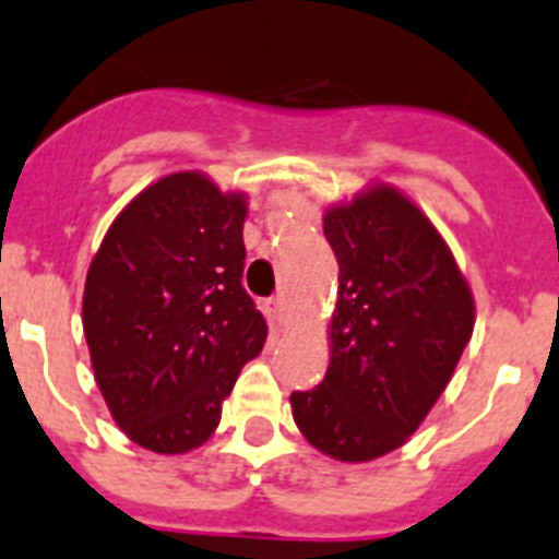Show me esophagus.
<instances>
[{
  "label": "esophagus",
  "mask_w": 559,
  "mask_h": 559,
  "mask_svg": "<svg viewBox=\"0 0 559 559\" xmlns=\"http://www.w3.org/2000/svg\"><path fill=\"white\" fill-rule=\"evenodd\" d=\"M262 309H264V314L270 317V322H273V328L284 325L286 309H284V300H281V297H267V300L262 304Z\"/></svg>",
  "instance_id": "34e87169"
}]
</instances>
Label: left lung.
Returning <instances> with one entry per match:
<instances>
[{
    "label": "left lung",
    "mask_w": 559,
    "mask_h": 559,
    "mask_svg": "<svg viewBox=\"0 0 559 559\" xmlns=\"http://www.w3.org/2000/svg\"><path fill=\"white\" fill-rule=\"evenodd\" d=\"M322 223L338 262L331 364L289 403L311 447L361 463L403 447L430 414L472 338L474 300L441 234L394 187Z\"/></svg>",
    "instance_id": "1"
}]
</instances>
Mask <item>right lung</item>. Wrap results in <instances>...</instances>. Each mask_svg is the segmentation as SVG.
<instances>
[{
    "label": "right lung",
    "mask_w": 559,
    "mask_h": 559,
    "mask_svg": "<svg viewBox=\"0 0 559 559\" xmlns=\"http://www.w3.org/2000/svg\"><path fill=\"white\" fill-rule=\"evenodd\" d=\"M245 198L195 170L145 187L115 217L82 300L109 414L162 455L201 447L267 322L242 286Z\"/></svg>",
    "instance_id": "obj_1"
}]
</instances>
